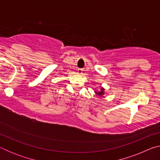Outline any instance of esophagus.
<instances>
[{"mask_svg": "<svg viewBox=\"0 0 160 160\" xmlns=\"http://www.w3.org/2000/svg\"><path fill=\"white\" fill-rule=\"evenodd\" d=\"M82 71H83V69L82 68H78V74H82Z\"/></svg>", "mask_w": 160, "mask_h": 160, "instance_id": "obj_1", "label": "esophagus"}]
</instances>
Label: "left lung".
I'll return each instance as SVG.
<instances>
[{"instance_id":"8db88e82","label":"left lung","mask_w":160,"mask_h":160,"mask_svg":"<svg viewBox=\"0 0 160 160\" xmlns=\"http://www.w3.org/2000/svg\"><path fill=\"white\" fill-rule=\"evenodd\" d=\"M103 90H104V89H102V92H97V93L99 95H101V94H104V92L102 91Z\"/></svg>"}]
</instances>
